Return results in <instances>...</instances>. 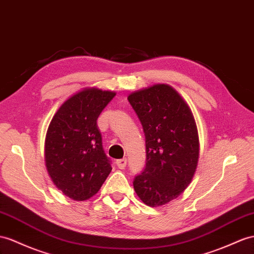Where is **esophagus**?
Returning <instances> with one entry per match:
<instances>
[{"label": "esophagus", "mask_w": 254, "mask_h": 254, "mask_svg": "<svg viewBox=\"0 0 254 254\" xmlns=\"http://www.w3.org/2000/svg\"><path fill=\"white\" fill-rule=\"evenodd\" d=\"M117 166H118L120 170H125V167L127 166V159H120L117 160Z\"/></svg>", "instance_id": "34e87169"}]
</instances>
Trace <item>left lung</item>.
Wrapping results in <instances>:
<instances>
[{
	"label": "left lung",
	"mask_w": 254,
	"mask_h": 254,
	"mask_svg": "<svg viewBox=\"0 0 254 254\" xmlns=\"http://www.w3.org/2000/svg\"><path fill=\"white\" fill-rule=\"evenodd\" d=\"M127 100L146 137V167L135 177L134 190L148 206L165 205L187 189L196 172V122L189 105L170 84L134 91Z\"/></svg>",
	"instance_id": "8db88e82"
}]
</instances>
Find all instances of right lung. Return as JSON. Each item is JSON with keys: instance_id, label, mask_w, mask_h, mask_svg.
Instances as JSON below:
<instances>
[{"instance_id": "obj_1", "label": "right lung", "mask_w": 254, "mask_h": 254, "mask_svg": "<svg viewBox=\"0 0 254 254\" xmlns=\"http://www.w3.org/2000/svg\"><path fill=\"white\" fill-rule=\"evenodd\" d=\"M116 95L83 88L57 110L45 139V164L54 185L74 200L95 195L112 172L96 120Z\"/></svg>"}]
</instances>
